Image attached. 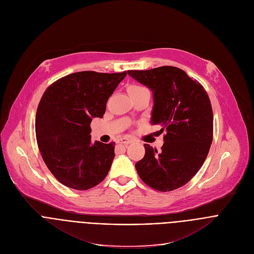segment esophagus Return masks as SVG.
I'll return each mask as SVG.
<instances>
[{
  "label": "esophagus",
  "instance_id": "1",
  "mask_svg": "<svg viewBox=\"0 0 254 254\" xmlns=\"http://www.w3.org/2000/svg\"><path fill=\"white\" fill-rule=\"evenodd\" d=\"M117 143L124 144V145H127V144L132 143V141H131V140H129V139H127V138H121V139H118V140H117Z\"/></svg>",
  "mask_w": 254,
  "mask_h": 254
}]
</instances>
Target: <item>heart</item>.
<instances>
[{"mask_svg": "<svg viewBox=\"0 0 254 254\" xmlns=\"http://www.w3.org/2000/svg\"><path fill=\"white\" fill-rule=\"evenodd\" d=\"M142 90H145V88L141 87V86H138V84H131V86L127 87L128 94L136 93V92H139V91H142Z\"/></svg>", "mask_w": 254, "mask_h": 254, "instance_id": "heart-1", "label": "heart"}]
</instances>
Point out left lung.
Instances as JSON below:
<instances>
[{
	"instance_id": "left-lung-1",
	"label": "left lung",
	"mask_w": 254,
	"mask_h": 254,
	"mask_svg": "<svg viewBox=\"0 0 254 254\" xmlns=\"http://www.w3.org/2000/svg\"><path fill=\"white\" fill-rule=\"evenodd\" d=\"M127 74L152 91L151 125L165 131L160 152L144 144L145 156L136 163L138 175L161 192L181 188L197 174L210 149L213 115L209 97L178 67L128 70Z\"/></svg>"
}]
</instances>
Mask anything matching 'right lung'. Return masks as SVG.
Segmentation results:
<instances>
[{
  "label": "right lung",
  "mask_w": 254,
  "mask_h": 254,
  "mask_svg": "<svg viewBox=\"0 0 254 254\" xmlns=\"http://www.w3.org/2000/svg\"><path fill=\"white\" fill-rule=\"evenodd\" d=\"M127 75L80 71L46 90L37 110L36 136L49 171L64 186L89 190L107 176L115 144L91 141L93 117L102 118L106 103Z\"/></svg>",
  "instance_id": "obj_1"
}]
</instances>
